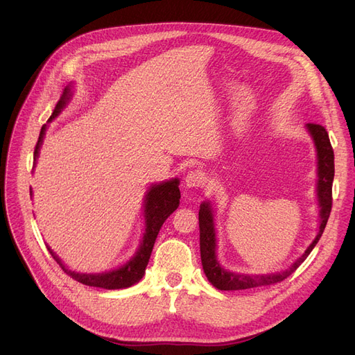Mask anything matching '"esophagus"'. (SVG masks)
Masks as SVG:
<instances>
[{
	"instance_id": "esophagus-1",
	"label": "esophagus",
	"mask_w": 355,
	"mask_h": 355,
	"mask_svg": "<svg viewBox=\"0 0 355 355\" xmlns=\"http://www.w3.org/2000/svg\"><path fill=\"white\" fill-rule=\"evenodd\" d=\"M207 184V175L202 170H191L185 178L187 188L200 189Z\"/></svg>"
}]
</instances>
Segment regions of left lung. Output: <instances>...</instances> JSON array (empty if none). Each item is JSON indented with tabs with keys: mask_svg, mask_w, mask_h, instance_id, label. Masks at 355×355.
Wrapping results in <instances>:
<instances>
[{
	"mask_svg": "<svg viewBox=\"0 0 355 355\" xmlns=\"http://www.w3.org/2000/svg\"><path fill=\"white\" fill-rule=\"evenodd\" d=\"M309 135L313 136V141L317 148L318 158V184H317V196L320 204V227L317 237L309 244L305 253L299 257L293 265L286 271L277 274H263V275H247V274H235L230 272L219 265L216 259V232H214L213 213L210 204L204 201L200 206L198 222H200V253L202 270L209 282L219 290H244L262 286H271L280 283L288 275H292L299 265L302 263L308 254L313 252L315 244L321 239L327 219L331 210V185L333 178H335V154L329 139V133L323 125L309 123L306 124Z\"/></svg>",
	"mask_w": 355,
	"mask_h": 355,
	"instance_id": "obj_1",
	"label": "left lung"
}]
</instances>
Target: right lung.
<instances>
[{
  "label": "right lung",
  "mask_w": 355,
  "mask_h": 355,
  "mask_svg": "<svg viewBox=\"0 0 355 355\" xmlns=\"http://www.w3.org/2000/svg\"><path fill=\"white\" fill-rule=\"evenodd\" d=\"M71 99V89L67 87L63 90V94L60 96L59 102L56 103V108L53 111L50 120L58 116L59 112L65 108L68 101ZM46 133V125H42L38 142L35 145V151H34V159L38 157L40 146L42 144V137H44ZM179 200H180V191H179V180L178 179H171L167 182H161L158 185L151 187L149 192L146 194L145 198V219H146V228L144 234V240L141 243V247L136 252V254L128 261L125 265H123L118 270L110 271V272H102V274H80L75 271H69L65 268V265L62 263L59 257L53 253V250L47 245V250L53 256L63 271H65L69 277H72L73 280H77L85 286H92V287H101V288H125L136 284L145 274V268L149 262V257H151L153 253V247L155 243L157 235L163 227L164 220L173 213L178 206H179Z\"/></svg>",
  "instance_id": "1"
}]
</instances>
